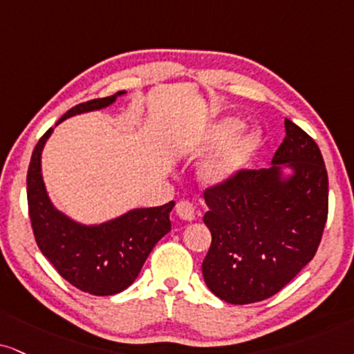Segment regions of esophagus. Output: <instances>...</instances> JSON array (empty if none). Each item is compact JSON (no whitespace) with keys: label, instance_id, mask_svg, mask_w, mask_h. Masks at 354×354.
<instances>
[{"label":"esophagus","instance_id":"esophagus-1","mask_svg":"<svg viewBox=\"0 0 354 354\" xmlns=\"http://www.w3.org/2000/svg\"><path fill=\"white\" fill-rule=\"evenodd\" d=\"M176 212H177V215L182 218V220H185V221L195 220V207H194V203L189 202V200H182V202H178L176 207Z\"/></svg>","mask_w":354,"mask_h":354}]
</instances>
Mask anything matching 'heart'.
<instances>
[{
    "mask_svg": "<svg viewBox=\"0 0 354 354\" xmlns=\"http://www.w3.org/2000/svg\"><path fill=\"white\" fill-rule=\"evenodd\" d=\"M241 128V123L238 120H228L218 124L215 133H213V144L225 141L226 138L233 136L236 131ZM257 147H259V136L256 133L244 134L241 138H236L231 141L223 151L218 152L210 162L205 167L203 177L208 184L218 185L225 184L231 177H234L246 165L251 159Z\"/></svg>",
    "mask_w": 354,
    "mask_h": 354,
    "instance_id": "obj_1",
    "label": "heart"
}]
</instances>
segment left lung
<instances>
[{"label":"left lung","mask_w":354,"mask_h":354,"mask_svg":"<svg viewBox=\"0 0 354 354\" xmlns=\"http://www.w3.org/2000/svg\"><path fill=\"white\" fill-rule=\"evenodd\" d=\"M286 138L272 164L281 169H241L225 184L203 190V221L212 244L202 264L216 297L246 305L272 297L315 256L328 216V174L317 142L302 128L283 121Z\"/></svg>","instance_id":"8db88e82"}]
</instances>
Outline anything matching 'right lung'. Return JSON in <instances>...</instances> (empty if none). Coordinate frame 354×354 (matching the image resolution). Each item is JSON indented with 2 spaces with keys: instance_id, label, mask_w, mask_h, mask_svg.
<instances>
[{
  "instance_id": "add662e5",
  "label": "right lung",
  "mask_w": 354,
  "mask_h": 354,
  "mask_svg": "<svg viewBox=\"0 0 354 354\" xmlns=\"http://www.w3.org/2000/svg\"><path fill=\"white\" fill-rule=\"evenodd\" d=\"M123 93L77 104L59 123L78 113L108 106ZM50 133L52 128L37 141L28 169L29 218L39 250L78 290L91 295L118 294L134 282L152 248L170 231L169 215L176 203L136 208L98 226L75 223L52 207L42 182L41 152Z\"/></svg>"
}]
</instances>
